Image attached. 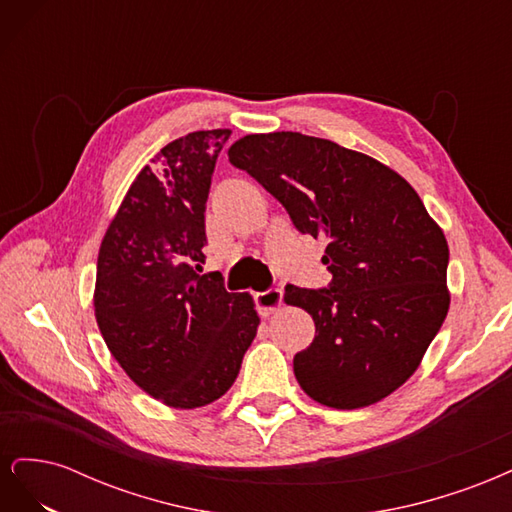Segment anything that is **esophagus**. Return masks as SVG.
I'll use <instances>...</instances> for the list:
<instances>
[{"instance_id":"esophagus-1","label":"esophagus","mask_w":512,"mask_h":512,"mask_svg":"<svg viewBox=\"0 0 512 512\" xmlns=\"http://www.w3.org/2000/svg\"><path fill=\"white\" fill-rule=\"evenodd\" d=\"M282 297H284L282 288H269L265 292H258L256 294L258 314L260 316H271L273 312H277V309L282 307Z\"/></svg>"}]
</instances>
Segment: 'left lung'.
<instances>
[{"mask_svg": "<svg viewBox=\"0 0 512 512\" xmlns=\"http://www.w3.org/2000/svg\"><path fill=\"white\" fill-rule=\"evenodd\" d=\"M305 235L327 237L329 288L286 286V305L314 318L294 354L301 389L356 410L397 391L421 365L451 305L448 243L421 196L393 168L301 132L247 134L228 149Z\"/></svg>", "mask_w": 512, "mask_h": 512, "instance_id": "left-lung-1", "label": "left lung"}]
</instances>
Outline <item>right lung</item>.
I'll return each mask as SVG.
<instances>
[{
    "instance_id": "obj_1",
    "label": "right lung",
    "mask_w": 512,
    "mask_h": 512,
    "mask_svg": "<svg viewBox=\"0 0 512 512\" xmlns=\"http://www.w3.org/2000/svg\"><path fill=\"white\" fill-rule=\"evenodd\" d=\"M230 130L160 149L123 196L98 252L94 312L128 378L168 408L220 399L237 380L260 318L250 292H226L205 265V203Z\"/></svg>"
}]
</instances>
